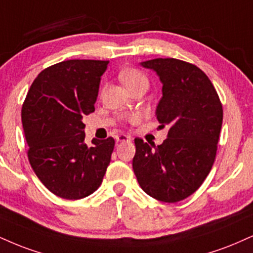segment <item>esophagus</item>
Instances as JSON below:
<instances>
[{
    "instance_id": "obj_1",
    "label": "esophagus",
    "mask_w": 253,
    "mask_h": 253,
    "mask_svg": "<svg viewBox=\"0 0 253 253\" xmlns=\"http://www.w3.org/2000/svg\"><path fill=\"white\" fill-rule=\"evenodd\" d=\"M132 138H130L129 135H126V134H120L117 136V141L118 142H125V141H130Z\"/></svg>"
}]
</instances>
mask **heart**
Here are the masks:
<instances>
[{"label": "heart", "mask_w": 253, "mask_h": 253, "mask_svg": "<svg viewBox=\"0 0 253 253\" xmlns=\"http://www.w3.org/2000/svg\"><path fill=\"white\" fill-rule=\"evenodd\" d=\"M120 80L123 81V84L127 88L134 86V84H139V82H147V79L141 72H139L138 69H124L123 72L120 73Z\"/></svg>", "instance_id": "1"}]
</instances>
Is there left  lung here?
Here are the masks:
<instances>
[{"mask_svg": "<svg viewBox=\"0 0 253 253\" xmlns=\"http://www.w3.org/2000/svg\"><path fill=\"white\" fill-rule=\"evenodd\" d=\"M157 73L163 96L156 109L161 127L169 126L161 145L135 138L133 171L148 196L176 203L196 192L211 171L223 124V107L213 84L197 66L176 59L140 63Z\"/></svg>", "mask_w": 253, "mask_h": 253, "instance_id": "1", "label": "left lung"}]
</instances>
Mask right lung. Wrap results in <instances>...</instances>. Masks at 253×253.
<instances>
[{
  "mask_svg": "<svg viewBox=\"0 0 253 253\" xmlns=\"http://www.w3.org/2000/svg\"><path fill=\"white\" fill-rule=\"evenodd\" d=\"M108 61L68 60L42 71L22 106L28 159L51 193L63 199L88 197L99 188L114 139L84 142L82 118L94 112Z\"/></svg>",
  "mask_w": 253,
  "mask_h": 253,
  "instance_id": "add662e5",
  "label": "right lung"
}]
</instances>
